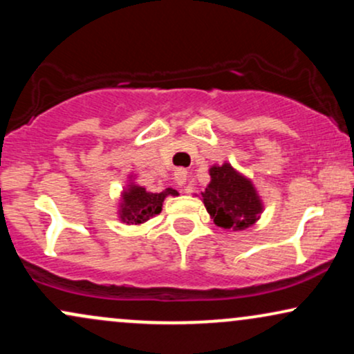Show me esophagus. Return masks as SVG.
<instances>
[{
	"label": "esophagus",
	"mask_w": 354,
	"mask_h": 354,
	"mask_svg": "<svg viewBox=\"0 0 354 354\" xmlns=\"http://www.w3.org/2000/svg\"><path fill=\"white\" fill-rule=\"evenodd\" d=\"M186 180H188V171H186V169L180 168V169H176V171H174V181H176L178 185L185 186Z\"/></svg>",
	"instance_id": "34e87169"
}]
</instances>
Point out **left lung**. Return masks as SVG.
I'll use <instances>...</instances> for the list:
<instances>
[{
	"instance_id": "obj_1",
	"label": "left lung",
	"mask_w": 354,
	"mask_h": 354,
	"mask_svg": "<svg viewBox=\"0 0 354 354\" xmlns=\"http://www.w3.org/2000/svg\"><path fill=\"white\" fill-rule=\"evenodd\" d=\"M209 176V185L201 191V200L214 225L233 231L253 226L263 213V201L250 178L230 163L213 165Z\"/></svg>"
}]
</instances>
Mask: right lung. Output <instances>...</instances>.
<instances>
[{"label": "right lung", "instance_id": "1", "mask_svg": "<svg viewBox=\"0 0 354 354\" xmlns=\"http://www.w3.org/2000/svg\"><path fill=\"white\" fill-rule=\"evenodd\" d=\"M166 196H178V191L166 188L161 193H149L143 186L136 185L135 178L129 176V185L121 193L118 209L120 219L126 225H143L149 218L161 213Z\"/></svg>", "mask_w": 354, "mask_h": 354}]
</instances>
